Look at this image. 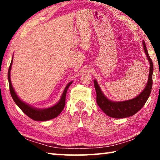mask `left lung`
I'll list each match as a JSON object with an SVG mask.
<instances>
[{"instance_id": "1", "label": "left lung", "mask_w": 160, "mask_h": 160, "mask_svg": "<svg viewBox=\"0 0 160 160\" xmlns=\"http://www.w3.org/2000/svg\"><path fill=\"white\" fill-rule=\"evenodd\" d=\"M142 44L146 56H147L149 63H150V72H149L147 85L139 95H138L133 99L126 100V101L113 102L105 97L101 90V88H99V85L97 83V80H94V88H95L97 93V104L100 107V109L110 117L122 118L129 117V116L135 114L138 111L142 109L147 102L148 97H150L152 87L153 63L150 56H149L144 41L142 42Z\"/></svg>"}]
</instances>
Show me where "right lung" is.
Returning a JSON list of instances; mask_svg holds the SVG:
<instances>
[{"label":"right lung","instance_id":"obj_1","mask_svg":"<svg viewBox=\"0 0 160 160\" xmlns=\"http://www.w3.org/2000/svg\"><path fill=\"white\" fill-rule=\"evenodd\" d=\"M12 59L13 56L12 58L11 63H10L9 69H8V79L9 82V87H10V94L12 97L13 100L15 102V104L18 105V107L22 111V112L25 113V114L29 116V118L33 119L34 121H45L50 120V119L54 118L60 114L62 111H63V108L65 107V104H66V96L67 93V90L68 89L69 86L71 85L72 82H70L65 88L62 94L60 100H59L57 104L53 105V107H51L49 108H46V109H37L33 107H31L30 105L26 104L25 102L22 101V100L19 98L17 94L15 92V90L12 88L11 80H10V70H11V67L12 64Z\"/></svg>","mask_w":160,"mask_h":160}]
</instances>
